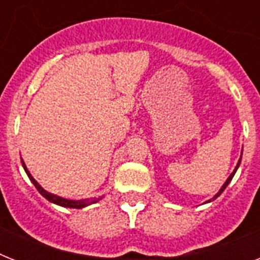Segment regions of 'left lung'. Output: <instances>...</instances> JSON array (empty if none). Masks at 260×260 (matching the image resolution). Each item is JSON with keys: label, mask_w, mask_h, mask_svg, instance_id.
<instances>
[{"label": "left lung", "mask_w": 260, "mask_h": 260, "mask_svg": "<svg viewBox=\"0 0 260 260\" xmlns=\"http://www.w3.org/2000/svg\"><path fill=\"white\" fill-rule=\"evenodd\" d=\"M242 155H243V150H242ZM240 162H242V156H240V159H239V162H238V165H236V167H235V170H234V173L231 174L230 177H228V179H226V181H225V183H224V185H222V186H221V189L218 190V193H217V194H216V196H214V197H213V198H212V200H208V201H206V202H212V201H213V200H216V198H217V197H218V196H220V194H221V193H222V191H224V190H225V187H226V186L230 185V182H231V181H232V178H234L235 173H236V171H238L239 166H240Z\"/></svg>", "instance_id": "left-lung-1"}]
</instances>
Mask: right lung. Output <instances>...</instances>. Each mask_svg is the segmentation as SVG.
Returning a JSON list of instances; mask_svg holds the SVG:
<instances>
[{"mask_svg":"<svg viewBox=\"0 0 260 260\" xmlns=\"http://www.w3.org/2000/svg\"><path fill=\"white\" fill-rule=\"evenodd\" d=\"M21 165H22V167H24V170H25L28 178L30 179V182H32V183L35 185V187L39 190V193L42 194L43 197L46 198V200H48L50 202L55 204V205L63 206V208H73V209H82V208H85V206H89V205H91V204H95V202H98L102 198V197H100V198L94 197V198H85V200H67V198L59 197V196H56V194H52V193H50V191H47V190H44L42 186L39 185L38 181H36V179H35L32 175H30V173L28 171V169H26L25 163H24V160H22V159H21Z\"/></svg>","mask_w":260,"mask_h":260,"instance_id":"obj_1","label":"right lung"}]
</instances>
